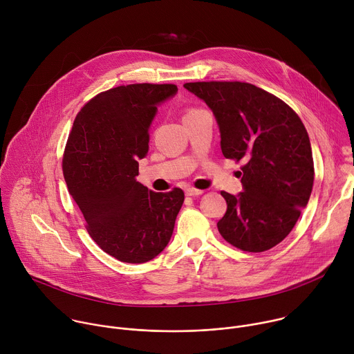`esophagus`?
<instances>
[{
  "label": "esophagus",
  "mask_w": 354,
  "mask_h": 354,
  "mask_svg": "<svg viewBox=\"0 0 354 354\" xmlns=\"http://www.w3.org/2000/svg\"><path fill=\"white\" fill-rule=\"evenodd\" d=\"M185 193L187 194V196H201V194H203L205 192L203 190H197V189H193V187H187L186 190H185Z\"/></svg>",
  "instance_id": "obj_1"
}]
</instances>
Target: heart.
Masks as SVG:
<instances>
[{
    "label": "heart",
    "mask_w": 354,
    "mask_h": 354,
    "mask_svg": "<svg viewBox=\"0 0 354 354\" xmlns=\"http://www.w3.org/2000/svg\"><path fill=\"white\" fill-rule=\"evenodd\" d=\"M190 112H192V111H190Z\"/></svg>",
    "instance_id": "heart-1"
}]
</instances>
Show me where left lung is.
I'll return each mask as SVG.
<instances>
[{
	"label": "left lung",
	"instance_id": "1",
	"mask_svg": "<svg viewBox=\"0 0 354 354\" xmlns=\"http://www.w3.org/2000/svg\"><path fill=\"white\" fill-rule=\"evenodd\" d=\"M212 109L225 158L243 160L242 192H221L227 213L223 238L246 252L280 243L308 205L314 161L308 133L297 113L274 95L248 82H187Z\"/></svg>",
	"mask_w": 354,
	"mask_h": 354
}]
</instances>
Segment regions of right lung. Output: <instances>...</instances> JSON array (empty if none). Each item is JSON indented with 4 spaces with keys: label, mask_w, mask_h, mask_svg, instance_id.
<instances>
[{
    "label": "right lung",
    "mask_w": 354,
    "mask_h": 354,
    "mask_svg": "<svg viewBox=\"0 0 354 354\" xmlns=\"http://www.w3.org/2000/svg\"><path fill=\"white\" fill-rule=\"evenodd\" d=\"M176 92L174 84H133L99 93L78 112L66 145L64 179L86 230L124 263L158 257L183 205L180 189L158 193L136 179L158 106Z\"/></svg>",
    "instance_id": "1"
}]
</instances>
